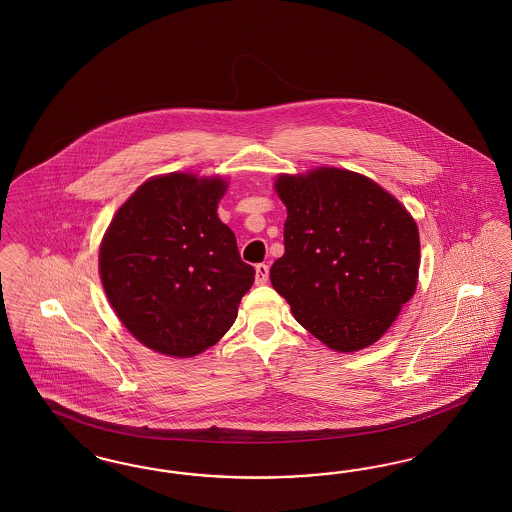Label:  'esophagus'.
Returning <instances> with one entry per match:
<instances>
[{
    "instance_id": "1",
    "label": "esophagus",
    "mask_w": 512,
    "mask_h": 512,
    "mask_svg": "<svg viewBox=\"0 0 512 512\" xmlns=\"http://www.w3.org/2000/svg\"><path fill=\"white\" fill-rule=\"evenodd\" d=\"M255 282L259 286H263V284L268 282V265H265V263L255 266Z\"/></svg>"
}]
</instances>
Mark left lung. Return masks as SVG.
I'll return each instance as SVG.
<instances>
[{
	"label": "left lung",
	"mask_w": 512,
	"mask_h": 512,
	"mask_svg": "<svg viewBox=\"0 0 512 512\" xmlns=\"http://www.w3.org/2000/svg\"><path fill=\"white\" fill-rule=\"evenodd\" d=\"M284 255L270 282L295 320L333 350L375 343L411 299L419 232L406 207L368 177L335 167L282 175Z\"/></svg>",
	"instance_id": "obj_1"
}]
</instances>
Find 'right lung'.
Instances as JSON below:
<instances>
[{
  "instance_id": "add662e5",
  "label": "right lung",
  "mask_w": 512,
  "mask_h": 512,
  "mask_svg": "<svg viewBox=\"0 0 512 512\" xmlns=\"http://www.w3.org/2000/svg\"><path fill=\"white\" fill-rule=\"evenodd\" d=\"M223 179L171 173L139 186L106 230L99 268L123 326L143 345L188 358L213 347L255 280L217 217Z\"/></svg>"
}]
</instances>
